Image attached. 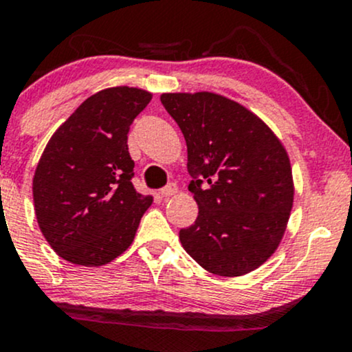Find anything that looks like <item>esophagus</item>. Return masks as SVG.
<instances>
[{"label": "esophagus", "mask_w": 352, "mask_h": 352, "mask_svg": "<svg viewBox=\"0 0 352 352\" xmlns=\"http://www.w3.org/2000/svg\"><path fill=\"white\" fill-rule=\"evenodd\" d=\"M177 193V185L175 184H168L167 187H164L162 190H160V195L162 197H172L175 195Z\"/></svg>", "instance_id": "1"}]
</instances>
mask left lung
<instances>
[{
  "instance_id": "left-lung-1",
  "label": "left lung",
  "mask_w": 352,
  "mask_h": 352,
  "mask_svg": "<svg viewBox=\"0 0 352 352\" xmlns=\"http://www.w3.org/2000/svg\"><path fill=\"white\" fill-rule=\"evenodd\" d=\"M187 142L188 190L199 217L182 246L201 268L241 276L280 245L293 207L288 153L248 109L213 92L162 94Z\"/></svg>"
}]
</instances>
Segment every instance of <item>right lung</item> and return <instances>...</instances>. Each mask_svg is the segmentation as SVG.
I'll list each match as a JSON object with an SVG mask.
<instances>
[{
    "label": "right lung",
    "mask_w": 352,
    "mask_h": 352,
    "mask_svg": "<svg viewBox=\"0 0 352 352\" xmlns=\"http://www.w3.org/2000/svg\"><path fill=\"white\" fill-rule=\"evenodd\" d=\"M152 94L111 87L84 100L44 148L33 179L39 228L64 260L102 266L129 248L152 197L132 185L131 124Z\"/></svg>",
    "instance_id": "add662e5"
}]
</instances>
